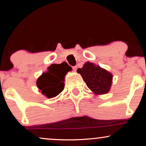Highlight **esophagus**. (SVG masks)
Listing matches in <instances>:
<instances>
[{"label":"esophagus","instance_id":"1","mask_svg":"<svg viewBox=\"0 0 146 146\" xmlns=\"http://www.w3.org/2000/svg\"><path fill=\"white\" fill-rule=\"evenodd\" d=\"M77 68H78L77 66H73V67H72V69H73V70H74V72H76V70H77Z\"/></svg>","mask_w":146,"mask_h":146}]
</instances>
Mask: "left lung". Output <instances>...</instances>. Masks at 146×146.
<instances>
[{"instance_id":"8db88e82","label":"left lung","mask_w":146,"mask_h":146,"mask_svg":"<svg viewBox=\"0 0 146 146\" xmlns=\"http://www.w3.org/2000/svg\"><path fill=\"white\" fill-rule=\"evenodd\" d=\"M77 72L81 75L94 94H106L110 90L112 84V74L100 66L87 62L82 68L77 70Z\"/></svg>"}]
</instances>
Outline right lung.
Instances as JSON below:
<instances>
[{"label":"right lung","mask_w":146,"mask_h":146,"mask_svg":"<svg viewBox=\"0 0 146 146\" xmlns=\"http://www.w3.org/2000/svg\"><path fill=\"white\" fill-rule=\"evenodd\" d=\"M67 67H66V66ZM70 66L66 62L60 64H52L46 72L38 78L36 86L39 91L48 98H52L59 94L64 88V77Z\"/></svg>","instance_id":"obj_1"}]
</instances>
